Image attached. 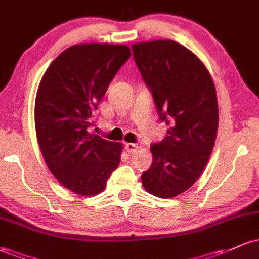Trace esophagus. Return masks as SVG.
<instances>
[{
    "label": "esophagus",
    "mask_w": 259,
    "mask_h": 259,
    "mask_svg": "<svg viewBox=\"0 0 259 259\" xmlns=\"http://www.w3.org/2000/svg\"><path fill=\"white\" fill-rule=\"evenodd\" d=\"M124 148H126V151L128 153H135L136 151H137L138 146L135 143H126L124 144Z\"/></svg>",
    "instance_id": "esophagus-1"
}]
</instances>
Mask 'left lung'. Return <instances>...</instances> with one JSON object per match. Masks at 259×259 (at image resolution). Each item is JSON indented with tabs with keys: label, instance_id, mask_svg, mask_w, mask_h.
<instances>
[{
	"label": "left lung",
	"instance_id": "1",
	"mask_svg": "<svg viewBox=\"0 0 259 259\" xmlns=\"http://www.w3.org/2000/svg\"><path fill=\"white\" fill-rule=\"evenodd\" d=\"M132 51L158 117L168 124L163 141L152 144L153 162L142 184L158 197H175L199 179L215 144V85L204 63L177 41L136 43Z\"/></svg>",
	"mask_w": 259,
	"mask_h": 259
}]
</instances>
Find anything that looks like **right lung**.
I'll list each match as a JSON object with an SVG mask.
<instances>
[{"mask_svg":"<svg viewBox=\"0 0 259 259\" xmlns=\"http://www.w3.org/2000/svg\"><path fill=\"white\" fill-rule=\"evenodd\" d=\"M130 55L123 44H76L60 53L41 77L34 107L38 144L52 174L79 195L104 191L121 160V143L88 128Z\"/></svg>","mask_w":259,"mask_h":259,"instance_id":"obj_1","label":"right lung"}]
</instances>
